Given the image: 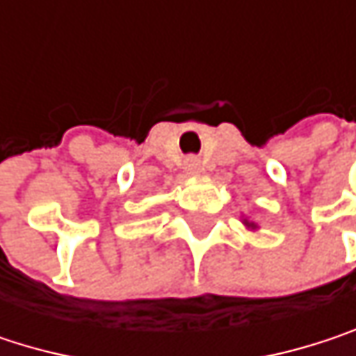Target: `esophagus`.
<instances>
[{"mask_svg": "<svg viewBox=\"0 0 356 356\" xmlns=\"http://www.w3.org/2000/svg\"><path fill=\"white\" fill-rule=\"evenodd\" d=\"M185 171L189 173V175H197L200 171H202V165H200V161L197 159H185Z\"/></svg>", "mask_w": 356, "mask_h": 356, "instance_id": "esophagus-1", "label": "esophagus"}]
</instances>
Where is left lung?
Masks as SVG:
<instances>
[{
    "instance_id": "8db88e82",
    "label": "left lung",
    "mask_w": 356,
    "mask_h": 356,
    "mask_svg": "<svg viewBox=\"0 0 356 356\" xmlns=\"http://www.w3.org/2000/svg\"><path fill=\"white\" fill-rule=\"evenodd\" d=\"M245 225H248L249 229H257V225H255V222H249V220H245Z\"/></svg>"
}]
</instances>
